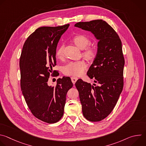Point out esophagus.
<instances>
[{
  "label": "esophagus",
  "mask_w": 146,
  "mask_h": 146,
  "mask_svg": "<svg viewBox=\"0 0 146 146\" xmlns=\"http://www.w3.org/2000/svg\"><path fill=\"white\" fill-rule=\"evenodd\" d=\"M71 80H72V81L73 82V84H74L75 83H76V82L77 81V80H78V78H77V77H71Z\"/></svg>",
  "instance_id": "34e87169"
}]
</instances>
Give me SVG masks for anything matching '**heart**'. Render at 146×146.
<instances>
[{
	"label": "heart",
	"mask_w": 146,
	"mask_h": 146,
	"mask_svg": "<svg viewBox=\"0 0 146 146\" xmlns=\"http://www.w3.org/2000/svg\"><path fill=\"white\" fill-rule=\"evenodd\" d=\"M73 42L80 49L84 50L82 52L84 55L88 59H94L96 55V50L94 46H89L91 43V40L84 35H78L73 37ZM64 44H61L56 51V56L62 59L64 57ZM87 64L84 61H71L69 62L63 68V73L67 76H78L84 73L87 69Z\"/></svg>",
	"instance_id": "1"
}]
</instances>
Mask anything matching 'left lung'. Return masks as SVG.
<instances>
[{"mask_svg": "<svg viewBox=\"0 0 146 146\" xmlns=\"http://www.w3.org/2000/svg\"><path fill=\"white\" fill-rule=\"evenodd\" d=\"M74 27L91 32L99 40L96 56L87 72L95 84L78 79L75 86L83 115L90 121H100L113 111L123 89L122 43L114 29L102 19L77 23Z\"/></svg>", "mask_w": 146, "mask_h": 146, "instance_id": "obj_1", "label": "left lung"}]
</instances>
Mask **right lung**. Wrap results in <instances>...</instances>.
Listing matches in <instances>:
<instances>
[{
    "mask_svg": "<svg viewBox=\"0 0 146 146\" xmlns=\"http://www.w3.org/2000/svg\"><path fill=\"white\" fill-rule=\"evenodd\" d=\"M69 26L38 28L26 40L20 56L21 88L26 103L35 117L48 123L63 116L67 92L73 86L69 77L58 78L55 87L47 84L56 72L52 68L58 41Z\"/></svg>",
    "mask_w": 146,
    "mask_h": 146,
    "instance_id": "1",
    "label": "right lung"
}]
</instances>
